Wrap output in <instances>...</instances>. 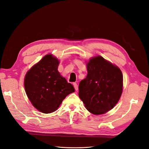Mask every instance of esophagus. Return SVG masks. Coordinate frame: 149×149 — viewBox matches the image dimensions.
<instances>
[{"label": "esophagus", "mask_w": 149, "mask_h": 149, "mask_svg": "<svg viewBox=\"0 0 149 149\" xmlns=\"http://www.w3.org/2000/svg\"><path fill=\"white\" fill-rule=\"evenodd\" d=\"M73 86H74V89H75V90L76 91H78V84H76V83H74L73 84Z\"/></svg>", "instance_id": "34e87169"}]
</instances>
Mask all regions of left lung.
<instances>
[{"mask_svg":"<svg viewBox=\"0 0 149 149\" xmlns=\"http://www.w3.org/2000/svg\"><path fill=\"white\" fill-rule=\"evenodd\" d=\"M87 76L79 84V96L86 109L100 115L114 108L123 91V75L119 68L100 55L86 61Z\"/></svg>","mask_w":149,"mask_h":149,"instance_id":"1","label":"left lung"}]
</instances>
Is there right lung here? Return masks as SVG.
<instances>
[{"instance_id":"add662e5","label":"right lung","mask_w":149,"mask_h":149,"mask_svg":"<svg viewBox=\"0 0 149 149\" xmlns=\"http://www.w3.org/2000/svg\"><path fill=\"white\" fill-rule=\"evenodd\" d=\"M60 61L52 54L43 56L26 72L24 87L31 104L45 114L56 111L64 99L74 92L58 70Z\"/></svg>"}]
</instances>
